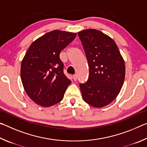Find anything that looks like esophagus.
I'll return each instance as SVG.
<instances>
[{"label":"esophagus","mask_w":147,"mask_h":147,"mask_svg":"<svg viewBox=\"0 0 147 147\" xmlns=\"http://www.w3.org/2000/svg\"><path fill=\"white\" fill-rule=\"evenodd\" d=\"M73 78L74 80V81H76L77 79H78V76H77L76 74H74L73 76Z\"/></svg>","instance_id":"obj_1"}]
</instances>
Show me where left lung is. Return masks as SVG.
<instances>
[{"label":"left lung","instance_id":"left-lung-1","mask_svg":"<svg viewBox=\"0 0 147 147\" xmlns=\"http://www.w3.org/2000/svg\"><path fill=\"white\" fill-rule=\"evenodd\" d=\"M88 59L89 74L80 84L84 100L102 108L115 100L123 87L125 63L112 38L100 30L86 29L78 32Z\"/></svg>","mask_w":147,"mask_h":147}]
</instances>
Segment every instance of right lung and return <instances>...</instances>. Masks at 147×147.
I'll use <instances>...</instances> for the list:
<instances>
[{
  "label": "right lung",
  "instance_id": "add662e5",
  "mask_svg": "<svg viewBox=\"0 0 147 147\" xmlns=\"http://www.w3.org/2000/svg\"><path fill=\"white\" fill-rule=\"evenodd\" d=\"M76 33L54 30L32 42L21 62L24 91L35 103L50 107L63 99L71 82L63 71L61 51L75 38Z\"/></svg>",
  "mask_w": 147,
  "mask_h": 147
}]
</instances>
